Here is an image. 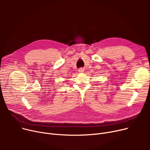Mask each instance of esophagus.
<instances>
[{
	"label": "esophagus",
	"mask_w": 150,
	"mask_h": 150,
	"mask_svg": "<svg viewBox=\"0 0 150 150\" xmlns=\"http://www.w3.org/2000/svg\"><path fill=\"white\" fill-rule=\"evenodd\" d=\"M78 72H79V73H83L84 72V69L83 68H80L78 69Z\"/></svg>",
	"instance_id": "obj_1"
}]
</instances>
